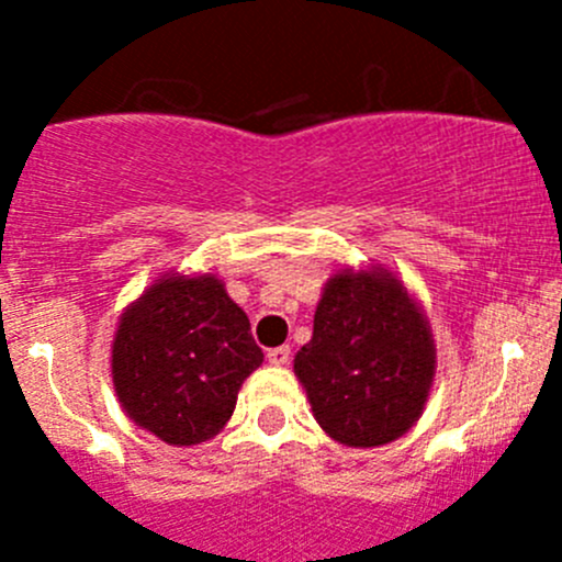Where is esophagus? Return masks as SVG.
<instances>
[{
    "label": "esophagus",
    "instance_id": "obj_1",
    "mask_svg": "<svg viewBox=\"0 0 562 562\" xmlns=\"http://www.w3.org/2000/svg\"><path fill=\"white\" fill-rule=\"evenodd\" d=\"M266 359H269V364H274V367H285L288 361H291V348H288V345L271 348L269 353H266Z\"/></svg>",
    "mask_w": 562,
    "mask_h": 562
}]
</instances>
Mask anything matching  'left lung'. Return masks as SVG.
<instances>
[{"mask_svg":"<svg viewBox=\"0 0 562 562\" xmlns=\"http://www.w3.org/2000/svg\"><path fill=\"white\" fill-rule=\"evenodd\" d=\"M435 367L427 315L381 263L328 277L313 339L293 359L315 422L353 449L386 446L418 422Z\"/></svg>","mask_w":562,"mask_h":562,"instance_id":"left-lung-1","label":"left lung"}]
</instances>
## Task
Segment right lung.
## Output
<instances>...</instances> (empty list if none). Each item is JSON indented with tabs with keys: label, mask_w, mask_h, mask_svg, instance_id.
<instances>
[{
	"label": "right lung",
	"mask_w": 562,
	"mask_h": 562,
	"mask_svg": "<svg viewBox=\"0 0 562 562\" xmlns=\"http://www.w3.org/2000/svg\"><path fill=\"white\" fill-rule=\"evenodd\" d=\"M263 364L249 317L214 274H160L119 317L111 375L122 411L168 446L223 432Z\"/></svg>",
	"instance_id": "right-lung-1"
}]
</instances>
